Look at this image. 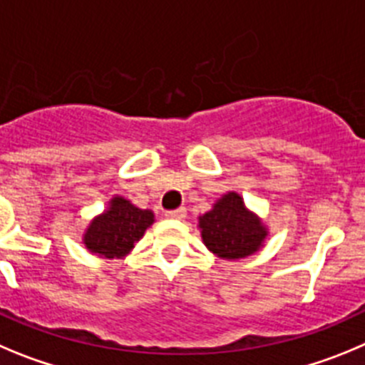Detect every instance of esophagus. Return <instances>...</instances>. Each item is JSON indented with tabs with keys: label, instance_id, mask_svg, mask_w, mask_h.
Segmentation results:
<instances>
[{
	"label": "esophagus",
	"instance_id": "obj_1",
	"mask_svg": "<svg viewBox=\"0 0 365 365\" xmlns=\"http://www.w3.org/2000/svg\"><path fill=\"white\" fill-rule=\"evenodd\" d=\"M185 215H187L185 207H178V209H175V211H167L165 212L167 218H178V220L185 218Z\"/></svg>",
	"mask_w": 365,
	"mask_h": 365
}]
</instances>
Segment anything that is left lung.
I'll return each mask as SVG.
<instances>
[{"mask_svg":"<svg viewBox=\"0 0 365 365\" xmlns=\"http://www.w3.org/2000/svg\"><path fill=\"white\" fill-rule=\"evenodd\" d=\"M205 245L220 258H245L260 249L267 231L260 220L245 209L244 200L229 192L218 200L215 209L200 218Z\"/></svg>","mask_w":365,"mask_h":365,"instance_id":"8db88e82","label":"left lung"}]
</instances>
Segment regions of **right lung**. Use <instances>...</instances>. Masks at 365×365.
<instances>
[{"label":"right lung","mask_w":365,"mask_h":365,"mask_svg":"<svg viewBox=\"0 0 365 365\" xmlns=\"http://www.w3.org/2000/svg\"><path fill=\"white\" fill-rule=\"evenodd\" d=\"M150 211H142L127 200L116 198L110 202L109 211L98 216L83 236L88 251L98 252L105 258L123 256L142 238L154 222Z\"/></svg>","instance_id":"1"}]
</instances>
